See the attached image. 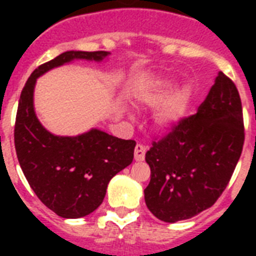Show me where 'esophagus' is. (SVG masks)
Masks as SVG:
<instances>
[{
	"mask_svg": "<svg viewBox=\"0 0 256 256\" xmlns=\"http://www.w3.org/2000/svg\"><path fill=\"white\" fill-rule=\"evenodd\" d=\"M144 156H146V148L144 144H136V150H134V160L140 162L144 160Z\"/></svg>",
	"mask_w": 256,
	"mask_h": 256,
	"instance_id": "esophagus-1",
	"label": "esophagus"
}]
</instances>
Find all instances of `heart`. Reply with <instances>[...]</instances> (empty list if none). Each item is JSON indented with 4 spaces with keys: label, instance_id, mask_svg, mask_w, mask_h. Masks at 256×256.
<instances>
[{
    "label": "heart",
    "instance_id": "obj_1",
    "mask_svg": "<svg viewBox=\"0 0 256 256\" xmlns=\"http://www.w3.org/2000/svg\"><path fill=\"white\" fill-rule=\"evenodd\" d=\"M175 81L168 80L144 90L140 94V102L146 108H158L156 114V124L160 132H171L186 116L191 100V90L182 86L175 90Z\"/></svg>",
    "mask_w": 256,
    "mask_h": 256
}]
</instances>
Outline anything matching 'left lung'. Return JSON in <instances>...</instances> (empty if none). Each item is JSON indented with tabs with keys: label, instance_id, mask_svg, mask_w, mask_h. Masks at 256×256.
Listing matches in <instances>:
<instances>
[{
	"label": "left lung",
	"instance_id": "1",
	"mask_svg": "<svg viewBox=\"0 0 256 256\" xmlns=\"http://www.w3.org/2000/svg\"><path fill=\"white\" fill-rule=\"evenodd\" d=\"M244 142L238 88L220 72L196 114L183 118L146 152L148 208L160 220L190 219L216 202L230 182Z\"/></svg>",
	"mask_w": 256,
	"mask_h": 256
}]
</instances>
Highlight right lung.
Here are the masks:
<instances>
[{
	"mask_svg": "<svg viewBox=\"0 0 256 256\" xmlns=\"http://www.w3.org/2000/svg\"><path fill=\"white\" fill-rule=\"evenodd\" d=\"M108 54L76 50L60 54L34 70L20 96L14 128L18 162L38 199L61 218H82L100 207L110 179L132 162L136 140L98 128L77 136H54L36 116L34 86L54 68L74 60L100 62Z\"/></svg>",
	"mask_w": 256,
	"mask_h": 256,
	"instance_id": "add662e5",
	"label": "right lung"
}]
</instances>
